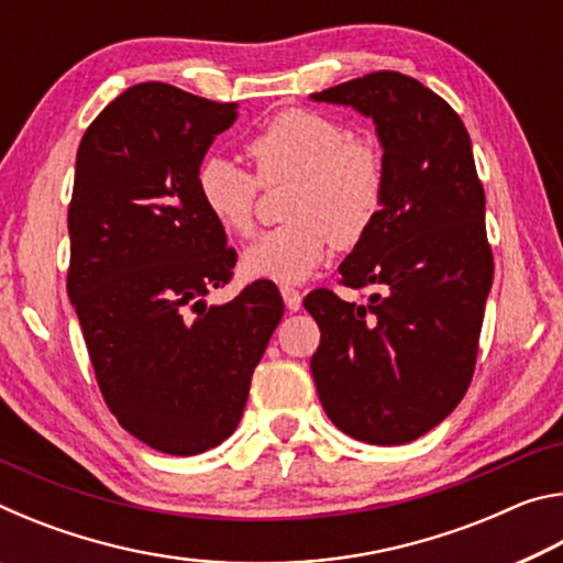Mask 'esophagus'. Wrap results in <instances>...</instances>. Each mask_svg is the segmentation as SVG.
<instances>
[{
	"label": "esophagus",
	"instance_id": "1",
	"mask_svg": "<svg viewBox=\"0 0 563 563\" xmlns=\"http://www.w3.org/2000/svg\"><path fill=\"white\" fill-rule=\"evenodd\" d=\"M280 295H283V302H285V308H288L290 312L300 310L302 298H300V292H298V290H295V288H288V285H285V288H280Z\"/></svg>",
	"mask_w": 563,
	"mask_h": 563
}]
</instances>
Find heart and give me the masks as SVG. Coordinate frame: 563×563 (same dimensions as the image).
<instances>
[{
  "label": "heart",
  "instance_id": "heart-1",
  "mask_svg": "<svg viewBox=\"0 0 563 563\" xmlns=\"http://www.w3.org/2000/svg\"><path fill=\"white\" fill-rule=\"evenodd\" d=\"M263 186L292 180L288 225L263 233L243 253L247 278L295 285L316 275L335 243L352 245L375 225L385 203V161L369 141L308 109L273 117L247 144ZM258 180L228 156L198 168V196L225 233L247 235L255 221Z\"/></svg>",
  "mask_w": 563,
  "mask_h": 563
}]
</instances>
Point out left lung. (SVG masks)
Returning <instances> with one entry per match:
<instances>
[{
    "label": "left lung",
    "mask_w": 563,
    "mask_h": 563,
    "mask_svg": "<svg viewBox=\"0 0 563 563\" xmlns=\"http://www.w3.org/2000/svg\"><path fill=\"white\" fill-rule=\"evenodd\" d=\"M373 119L385 161V203L340 265L367 305L316 290L312 377L332 424L367 444L430 432L472 383L494 261L472 141L444 99L412 76L375 71L320 93Z\"/></svg>",
    "instance_id": "left-lung-1"
}]
</instances>
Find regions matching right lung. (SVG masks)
Masks as SVG:
<instances>
[{
  "mask_svg": "<svg viewBox=\"0 0 563 563\" xmlns=\"http://www.w3.org/2000/svg\"><path fill=\"white\" fill-rule=\"evenodd\" d=\"M235 103L170 84L113 99L76 151L69 206V300L101 395L123 430L190 456L235 432L273 330L275 285L255 280L223 305L235 253L198 196V168Z\"/></svg>",
  "mask_w": 563,
  "mask_h": 563,
  "instance_id": "1",
  "label": "right lung"
}]
</instances>
